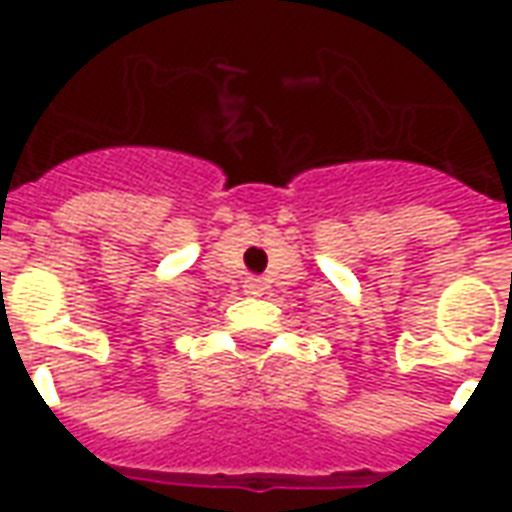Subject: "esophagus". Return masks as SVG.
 Here are the masks:
<instances>
[{"label":"esophagus","instance_id":"1","mask_svg":"<svg viewBox=\"0 0 512 512\" xmlns=\"http://www.w3.org/2000/svg\"><path fill=\"white\" fill-rule=\"evenodd\" d=\"M244 293L246 296H260V293H263V282H260V279H246Z\"/></svg>","mask_w":512,"mask_h":512}]
</instances>
